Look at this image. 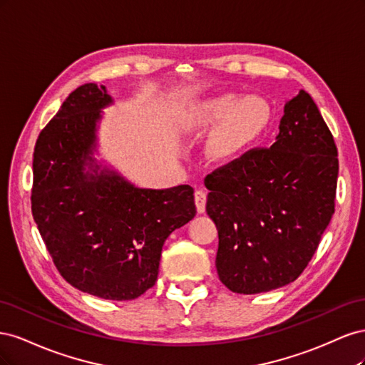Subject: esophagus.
Instances as JSON below:
<instances>
[{"label": "esophagus", "instance_id": "obj_1", "mask_svg": "<svg viewBox=\"0 0 365 365\" xmlns=\"http://www.w3.org/2000/svg\"><path fill=\"white\" fill-rule=\"evenodd\" d=\"M205 202H207V193L204 190H196L195 192V204L197 213L202 215L205 212Z\"/></svg>", "mask_w": 365, "mask_h": 365}]
</instances>
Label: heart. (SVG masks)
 Returning a JSON list of instances; mask_svg holds the SVG:
<instances>
[{
	"label": "heart",
	"mask_w": 365,
	"mask_h": 365,
	"mask_svg": "<svg viewBox=\"0 0 365 365\" xmlns=\"http://www.w3.org/2000/svg\"><path fill=\"white\" fill-rule=\"evenodd\" d=\"M271 121V106L259 94H219L197 103L185 121V130L201 134L213 126L208 138L210 157L235 160L260 140Z\"/></svg>",
	"instance_id": "heart-1"
}]
</instances>
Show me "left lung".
<instances>
[{
  "mask_svg": "<svg viewBox=\"0 0 365 365\" xmlns=\"http://www.w3.org/2000/svg\"><path fill=\"white\" fill-rule=\"evenodd\" d=\"M269 149H251L205 178L219 235V280L237 294L294 282L335 212L338 150L312 97L286 102Z\"/></svg>",
  "mask_w": 365,
  "mask_h": 365,
  "instance_id": "left-lung-1",
  "label": "left lung"
}]
</instances>
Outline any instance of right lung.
Masks as SVG:
<instances>
[{"mask_svg": "<svg viewBox=\"0 0 365 365\" xmlns=\"http://www.w3.org/2000/svg\"><path fill=\"white\" fill-rule=\"evenodd\" d=\"M103 85L85 83L41 130L33 153L31 213L62 277L105 300H134L158 277L172 231L196 215L193 189H140L93 157Z\"/></svg>", "mask_w": 365, "mask_h": 365, "instance_id": "obj_1", "label": "right lung"}]
</instances>
